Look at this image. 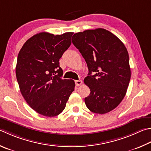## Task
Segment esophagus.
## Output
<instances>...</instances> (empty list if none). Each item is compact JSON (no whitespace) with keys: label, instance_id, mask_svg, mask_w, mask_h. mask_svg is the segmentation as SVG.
<instances>
[{"label":"esophagus","instance_id":"34e87169","mask_svg":"<svg viewBox=\"0 0 151 151\" xmlns=\"http://www.w3.org/2000/svg\"><path fill=\"white\" fill-rule=\"evenodd\" d=\"M82 84H83V81H81V80H78V81H75V84L76 86H80V85H81Z\"/></svg>","mask_w":151,"mask_h":151}]
</instances>
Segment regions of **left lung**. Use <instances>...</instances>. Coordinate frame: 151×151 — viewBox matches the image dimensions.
I'll return each instance as SVG.
<instances>
[{
	"label": "left lung",
	"mask_w": 151,
	"mask_h": 151,
	"mask_svg": "<svg viewBox=\"0 0 151 151\" xmlns=\"http://www.w3.org/2000/svg\"><path fill=\"white\" fill-rule=\"evenodd\" d=\"M72 42L84 57L89 71L84 80L90 90L88 96L84 98L86 107L95 114L108 113L121 103L129 83L127 49L118 37L103 28L76 33Z\"/></svg>",
	"instance_id": "left-lung-1"
}]
</instances>
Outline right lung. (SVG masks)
Returning a JSON list of instances; mask_svg holds the SVG:
<instances>
[{"instance_id":"right-lung-1","label":"right lung","mask_w":151,"mask_h":151,"mask_svg":"<svg viewBox=\"0 0 151 151\" xmlns=\"http://www.w3.org/2000/svg\"><path fill=\"white\" fill-rule=\"evenodd\" d=\"M73 32H42L26 41L19 52L16 75L22 95L42 116L54 117L64 110L75 90L73 80L61 78L59 59L70 47Z\"/></svg>"}]
</instances>
